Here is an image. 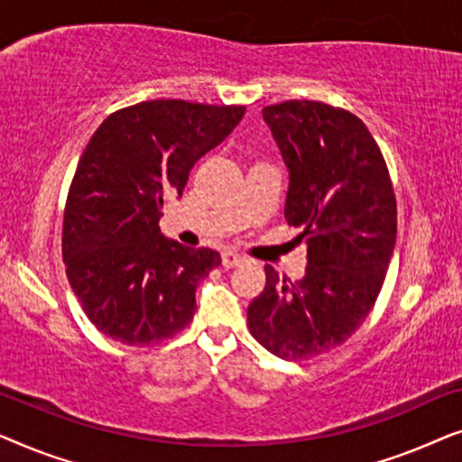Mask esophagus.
<instances>
[{
	"mask_svg": "<svg viewBox=\"0 0 462 462\" xmlns=\"http://www.w3.org/2000/svg\"><path fill=\"white\" fill-rule=\"evenodd\" d=\"M244 263H245V258L242 254H237V252H233V250L223 252V267L225 269L239 267V264H244Z\"/></svg>",
	"mask_w": 462,
	"mask_h": 462,
	"instance_id": "1",
	"label": "esophagus"
}]
</instances>
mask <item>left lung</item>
I'll return each instance as SVG.
<instances>
[{"label":"left lung","instance_id":"8db88e82","mask_svg":"<svg viewBox=\"0 0 462 462\" xmlns=\"http://www.w3.org/2000/svg\"><path fill=\"white\" fill-rule=\"evenodd\" d=\"M290 172L288 225L307 244L305 277L267 264L250 302V334L282 359H309L343 345L364 324L387 275L397 204L387 163L353 113L318 100L263 109Z\"/></svg>","mask_w":462,"mask_h":462}]
</instances>
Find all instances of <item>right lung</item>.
<instances>
[{
	"label": "right lung",
	"instance_id": "1",
	"mask_svg": "<svg viewBox=\"0 0 462 462\" xmlns=\"http://www.w3.org/2000/svg\"><path fill=\"white\" fill-rule=\"evenodd\" d=\"M245 106L144 100L111 113L88 143L69 187L62 261L88 319L105 337L149 346L179 334L195 288L220 254L160 231L199 157L231 134Z\"/></svg>",
	"mask_w": 462,
	"mask_h": 462
}]
</instances>
